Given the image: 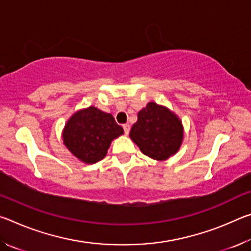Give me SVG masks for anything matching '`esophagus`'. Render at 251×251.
<instances>
[{
	"label": "esophagus",
	"mask_w": 251,
	"mask_h": 251,
	"mask_svg": "<svg viewBox=\"0 0 251 251\" xmlns=\"http://www.w3.org/2000/svg\"><path fill=\"white\" fill-rule=\"evenodd\" d=\"M123 128H124L125 134H126V135H128V133H129V129H130V126H129L128 124H124V125H123Z\"/></svg>",
	"instance_id": "34e87169"
}]
</instances>
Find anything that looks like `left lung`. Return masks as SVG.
Here are the masks:
<instances>
[{
	"mask_svg": "<svg viewBox=\"0 0 251 251\" xmlns=\"http://www.w3.org/2000/svg\"><path fill=\"white\" fill-rule=\"evenodd\" d=\"M129 137L144 155L156 160H166L175 155L184 139L180 118L166 106L150 101L137 114Z\"/></svg>",
	"mask_w": 251,
	"mask_h": 251,
	"instance_id": "1",
	"label": "left lung"
}]
</instances>
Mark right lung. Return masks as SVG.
<instances>
[{
  "label": "right lung",
  "mask_w": 251,
  "mask_h": 251,
  "mask_svg": "<svg viewBox=\"0 0 251 251\" xmlns=\"http://www.w3.org/2000/svg\"><path fill=\"white\" fill-rule=\"evenodd\" d=\"M124 134L112 114L95 106L78 109L66 122L63 143L84 164H95L107 154L114 139Z\"/></svg>",
  "instance_id": "add662e5"
}]
</instances>
